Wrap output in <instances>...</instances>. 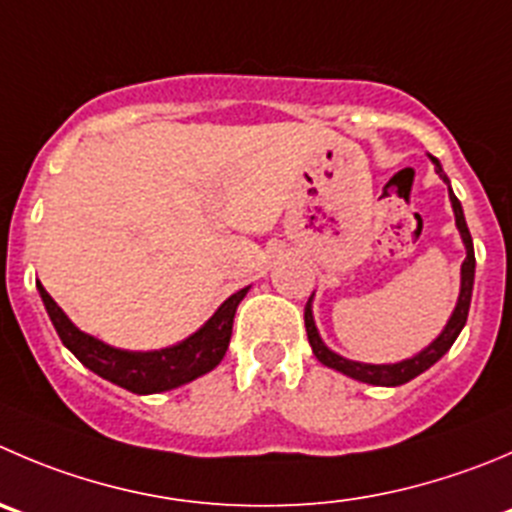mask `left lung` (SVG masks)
Here are the masks:
<instances>
[{"label":"left lung","instance_id":"obj_1","mask_svg":"<svg viewBox=\"0 0 512 512\" xmlns=\"http://www.w3.org/2000/svg\"><path fill=\"white\" fill-rule=\"evenodd\" d=\"M432 163H435L437 175H440V178L447 183L452 211H455L457 231H460L462 243H465V251H467L465 261H462V269H460V296H457V306H455V311H452L447 326L442 329L440 337H437L435 342L430 344V347L422 349L420 354H415L412 359H402V362H397V364L352 362V359L339 357L337 352H332V349L321 342L319 332H316L314 314H311V299H309V304H306V309H304L306 337H309V344H311V352H314V357L319 359L324 367L337 369V372L347 374V377H352V379H359V382L377 384V387H399V384L410 382V379H415L417 374H422L425 369H430L432 364L437 362V359L445 357V352L452 347V344H455L457 334L462 332V326H465V321H467V311H470V299H472V284H475V251H472V236H470V231H467L465 213H462L460 201H457L455 193H452L450 180H447V175H445V170H442L440 160L432 158Z\"/></svg>","mask_w":512,"mask_h":512}]
</instances>
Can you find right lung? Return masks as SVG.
<instances>
[{
    "label": "right lung",
    "mask_w": 512,
    "mask_h": 512,
    "mask_svg": "<svg viewBox=\"0 0 512 512\" xmlns=\"http://www.w3.org/2000/svg\"><path fill=\"white\" fill-rule=\"evenodd\" d=\"M37 291H40L45 309L50 314L52 324H55L57 334H60L62 344L85 364L90 372L100 374L107 382L118 384V387L128 389L135 394H158L168 392V389L180 387V384L193 382L201 374L211 372L218 367L223 357H226L228 342H231L233 332V316H236L238 304L246 296V289L236 291L228 296L216 314L191 334L180 344L173 347L158 349V352H128V349H115L110 344L100 342V339L90 337V334L80 332L65 311L57 306L45 291V286L37 281Z\"/></svg>",
    "instance_id": "right-lung-1"
}]
</instances>
